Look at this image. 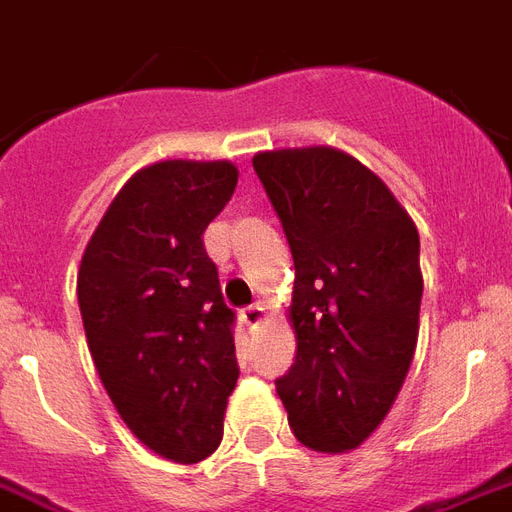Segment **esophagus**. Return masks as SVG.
Listing matches in <instances>:
<instances>
[{
	"instance_id": "esophagus-1",
	"label": "esophagus",
	"mask_w": 512,
	"mask_h": 512,
	"mask_svg": "<svg viewBox=\"0 0 512 512\" xmlns=\"http://www.w3.org/2000/svg\"><path fill=\"white\" fill-rule=\"evenodd\" d=\"M241 322H244V325L249 327V330H255L257 325H260V322H263L265 319V308L263 306H247V308H241Z\"/></svg>"
}]
</instances>
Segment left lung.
Instances as JSON below:
<instances>
[{"label": "left lung", "mask_w": 512, "mask_h": 512, "mask_svg": "<svg viewBox=\"0 0 512 512\" xmlns=\"http://www.w3.org/2000/svg\"><path fill=\"white\" fill-rule=\"evenodd\" d=\"M257 177L295 260L298 354L276 381L295 438L346 454L376 432L419 338V230L392 190L349 152H257Z\"/></svg>", "instance_id": "8db88e82"}]
</instances>
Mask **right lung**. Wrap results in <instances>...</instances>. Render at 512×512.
I'll list each match as a JSON object with an SVG mask.
<instances>
[{
  "mask_svg": "<svg viewBox=\"0 0 512 512\" xmlns=\"http://www.w3.org/2000/svg\"><path fill=\"white\" fill-rule=\"evenodd\" d=\"M239 182L230 161H161L128 179L77 271L93 365L144 446L177 464L214 454L239 381L233 311L204 249Z\"/></svg>",
  "mask_w": 512,
  "mask_h": 512,
  "instance_id": "obj_1",
  "label": "right lung"
}]
</instances>
